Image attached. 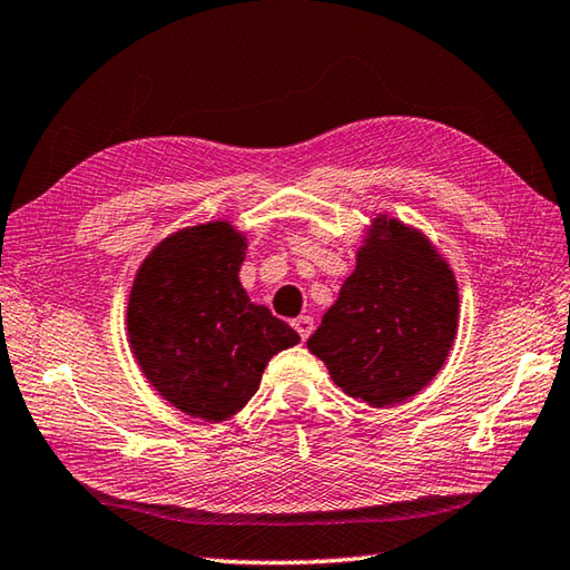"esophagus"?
<instances>
[{
    "label": "esophagus",
    "mask_w": 570,
    "mask_h": 570,
    "mask_svg": "<svg viewBox=\"0 0 570 570\" xmlns=\"http://www.w3.org/2000/svg\"><path fill=\"white\" fill-rule=\"evenodd\" d=\"M293 327L297 330V334L302 336V340H307V336L312 334V330H315V320H312L309 315H302V317L293 320Z\"/></svg>",
    "instance_id": "1"
}]
</instances>
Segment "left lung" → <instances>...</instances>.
Masks as SVG:
<instances>
[{
	"mask_svg": "<svg viewBox=\"0 0 570 570\" xmlns=\"http://www.w3.org/2000/svg\"><path fill=\"white\" fill-rule=\"evenodd\" d=\"M458 309L448 261L421 230L383 214L307 350L346 396L383 409L415 396L443 368Z\"/></svg>",
	"mask_w": 570,
	"mask_h": 570,
	"instance_id": "8db88e82",
	"label": "left lung"
}]
</instances>
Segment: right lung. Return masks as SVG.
Returning a JSON list of instances; mask_svg holds the SVG:
<instances>
[{"instance_id": "right-lung-1", "label": "right lung", "mask_w": 570, "mask_h": 570, "mask_svg": "<svg viewBox=\"0 0 570 570\" xmlns=\"http://www.w3.org/2000/svg\"><path fill=\"white\" fill-rule=\"evenodd\" d=\"M246 236L230 220L181 228L139 265L127 342L159 396L206 423L236 415L271 358L299 334L250 302L238 281Z\"/></svg>"}]
</instances>
